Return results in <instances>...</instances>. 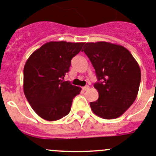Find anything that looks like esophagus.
Instances as JSON below:
<instances>
[{"mask_svg": "<svg viewBox=\"0 0 156 156\" xmlns=\"http://www.w3.org/2000/svg\"><path fill=\"white\" fill-rule=\"evenodd\" d=\"M89 89H90V87H89L88 85H87V86H85V87H83V90L84 91H86V90H88Z\"/></svg>", "mask_w": 156, "mask_h": 156, "instance_id": "obj_1", "label": "esophagus"}]
</instances>
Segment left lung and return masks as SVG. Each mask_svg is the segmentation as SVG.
<instances>
[{
	"instance_id": "obj_1",
	"label": "left lung",
	"mask_w": 156,
	"mask_h": 156,
	"mask_svg": "<svg viewBox=\"0 0 156 156\" xmlns=\"http://www.w3.org/2000/svg\"><path fill=\"white\" fill-rule=\"evenodd\" d=\"M83 51L98 80L94 87L99 99L90 103L91 109L105 119L118 118L136 99L141 81L139 64L126 48L111 43H87Z\"/></svg>"
}]
</instances>
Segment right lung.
Instances as JSON below:
<instances>
[{"label": "right lung", "mask_w": 156, "mask_h": 156, "mask_svg": "<svg viewBox=\"0 0 156 156\" xmlns=\"http://www.w3.org/2000/svg\"><path fill=\"white\" fill-rule=\"evenodd\" d=\"M84 43L51 41L30 56L23 68V92L28 103L39 116L55 121L66 116L80 87L64 81L71 60Z\"/></svg>", "instance_id": "obj_1"}]
</instances>
